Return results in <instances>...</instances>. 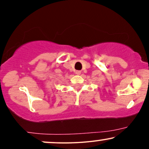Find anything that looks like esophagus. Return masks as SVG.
<instances>
[{
  "label": "esophagus",
  "mask_w": 149,
  "mask_h": 149,
  "mask_svg": "<svg viewBox=\"0 0 149 149\" xmlns=\"http://www.w3.org/2000/svg\"><path fill=\"white\" fill-rule=\"evenodd\" d=\"M80 73H81V71H76V74H77V75H80Z\"/></svg>",
  "instance_id": "1"
}]
</instances>
